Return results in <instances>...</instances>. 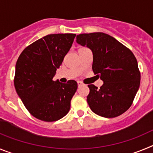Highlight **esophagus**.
Masks as SVG:
<instances>
[{"label": "esophagus", "mask_w": 153, "mask_h": 153, "mask_svg": "<svg viewBox=\"0 0 153 153\" xmlns=\"http://www.w3.org/2000/svg\"><path fill=\"white\" fill-rule=\"evenodd\" d=\"M77 85H78V86H83V85H84V83H82V82H80V81H77Z\"/></svg>", "instance_id": "1"}]
</instances>
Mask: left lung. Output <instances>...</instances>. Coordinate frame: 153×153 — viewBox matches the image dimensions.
<instances>
[{
    "mask_svg": "<svg viewBox=\"0 0 153 153\" xmlns=\"http://www.w3.org/2000/svg\"><path fill=\"white\" fill-rule=\"evenodd\" d=\"M76 42L91 50L93 71L103 81L100 89L88 85L87 102L92 111L106 118L125 113L140 84V71L134 54L113 36L100 32L77 35Z\"/></svg>",
    "mask_w": 153,
    "mask_h": 153,
    "instance_id": "obj_1",
    "label": "left lung"
}]
</instances>
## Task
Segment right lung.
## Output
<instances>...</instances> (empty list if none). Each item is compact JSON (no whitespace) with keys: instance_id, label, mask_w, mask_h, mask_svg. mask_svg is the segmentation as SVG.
I'll use <instances>...</instances> for the list:
<instances>
[{"instance_id":"right-lung-1","label":"right lung","mask_w":153,"mask_h":153,"mask_svg":"<svg viewBox=\"0 0 153 153\" xmlns=\"http://www.w3.org/2000/svg\"><path fill=\"white\" fill-rule=\"evenodd\" d=\"M74 33L49 34L25 48L16 63L14 86L33 117L45 122L63 118L77 90L75 80L62 83L53 78L75 38Z\"/></svg>"}]
</instances>
